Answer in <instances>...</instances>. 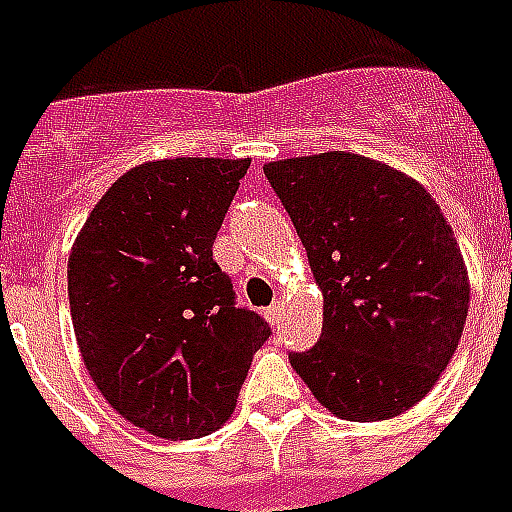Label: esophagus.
<instances>
[{
    "label": "esophagus",
    "mask_w": 512,
    "mask_h": 512,
    "mask_svg": "<svg viewBox=\"0 0 512 512\" xmlns=\"http://www.w3.org/2000/svg\"><path fill=\"white\" fill-rule=\"evenodd\" d=\"M263 316H265V321L271 324V327H276V324H279V305H271V308H265Z\"/></svg>",
    "instance_id": "esophagus-1"
}]
</instances>
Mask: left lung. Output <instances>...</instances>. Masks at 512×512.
<instances>
[{
	"label": "left lung",
	"instance_id": "1",
	"mask_svg": "<svg viewBox=\"0 0 512 512\" xmlns=\"http://www.w3.org/2000/svg\"><path fill=\"white\" fill-rule=\"evenodd\" d=\"M324 295V327L289 353L321 406L350 422L390 420L452 361L470 303L452 225L417 180L327 151L265 164Z\"/></svg>",
	"mask_w": 512,
	"mask_h": 512
}]
</instances>
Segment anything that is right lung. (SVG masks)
<instances>
[{"label": "right lung", "mask_w": 512, "mask_h": 512, "mask_svg": "<svg viewBox=\"0 0 512 512\" xmlns=\"http://www.w3.org/2000/svg\"><path fill=\"white\" fill-rule=\"evenodd\" d=\"M249 159L132 167L87 217L68 257V303L84 366L108 404L151 436L191 441L236 409L252 356L271 337L236 308L212 260Z\"/></svg>", "instance_id": "add662e5"}]
</instances>
